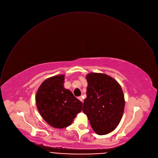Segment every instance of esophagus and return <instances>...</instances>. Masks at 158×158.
I'll return each instance as SVG.
<instances>
[{
  "label": "esophagus",
  "instance_id": "1",
  "mask_svg": "<svg viewBox=\"0 0 158 158\" xmlns=\"http://www.w3.org/2000/svg\"><path fill=\"white\" fill-rule=\"evenodd\" d=\"M78 98V100H79L80 101H81V102H83V98H82L81 97H79Z\"/></svg>",
  "mask_w": 158,
  "mask_h": 158
}]
</instances>
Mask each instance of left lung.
<instances>
[{
  "mask_svg": "<svg viewBox=\"0 0 158 158\" xmlns=\"http://www.w3.org/2000/svg\"><path fill=\"white\" fill-rule=\"evenodd\" d=\"M86 78L88 85L83 112L94 132L107 135L116 128L123 114L125 100L121 86L105 73H90Z\"/></svg>",
  "mask_w": 158,
  "mask_h": 158,
  "instance_id": "left-lung-1",
  "label": "left lung"
}]
</instances>
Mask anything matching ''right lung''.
<instances>
[{
  "mask_svg": "<svg viewBox=\"0 0 158 158\" xmlns=\"http://www.w3.org/2000/svg\"><path fill=\"white\" fill-rule=\"evenodd\" d=\"M65 75H58L45 80L39 86L35 102L38 111L51 127L62 129L70 126L82 103L64 87Z\"/></svg>",
  "mask_w": 158,
  "mask_h": 158,
  "instance_id": "add662e5",
  "label": "right lung"
}]
</instances>
